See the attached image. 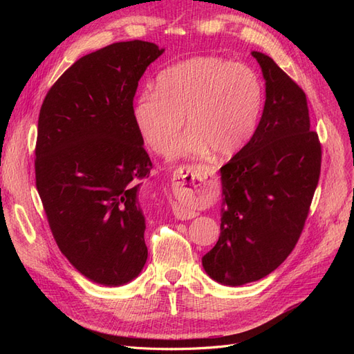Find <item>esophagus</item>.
Instances as JSON below:
<instances>
[{"label": "esophagus", "mask_w": 354, "mask_h": 354, "mask_svg": "<svg viewBox=\"0 0 354 354\" xmlns=\"http://www.w3.org/2000/svg\"><path fill=\"white\" fill-rule=\"evenodd\" d=\"M198 167L195 165H186L183 168H180V171L176 176V186L180 189V190H190L189 188H186V185H189L192 189L198 187L196 181L201 180L199 174L196 173ZM174 216L178 218V220H189V218H195L198 216V212L194 211V209H189V208H185V207H176L174 208Z\"/></svg>", "instance_id": "34e87169"}]
</instances>
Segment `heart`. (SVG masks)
<instances>
[{
	"instance_id": "heart-1",
	"label": "heart",
	"mask_w": 354,
	"mask_h": 354,
	"mask_svg": "<svg viewBox=\"0 0 354 354\" xmlns=\"http://www.w3.org/2000/svg\"><path fill=\"white\" fill-rule=\"evenodd\" d=\"M261 111L263 85L251 68L220 57H194L158 75L155 91L134 102L133 121L158 155L173 147L174 159L205 158L212 151L230 158L251 142ZM185 114L189 128L175 145Z\"/></svg>"
}]
</instances>
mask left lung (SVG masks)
Returning <instances> with one entry per match:
<instances>
[{
  "instance_id": "1",
  "label": "left lung",
  "mask_w": 354,
  "mask_h": 354,
  "mask_svg": "<svg viewBox=\"0 0 354 354\" xmlns=\"http://www.w3.org/2000/svg\"><path fill=\"white\" fill-rule=\"evenodd\" d=\"M266 81L261 120L251 142L220 168V238L202 257L207 274L226 286L263 279L291 254L320 174L322 151L310 131L304 91L260 51Z\"/></svg>"
}]
</instances>
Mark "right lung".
I'll return each instance as SVG.
<instances>
[{
    "label": "right lung",
    "mask_w": 354,
    "mask_h": 354,
    "mask_svg": "<svg viewBox=\"0 0 354 354\" xmlns=\"http://www.w3.org/2000/svg\"><path fill=\"white\" fill-rule=\"evenodd\" d=\"M165 48L115 42L81 57L47 93L35 177L62 254L103 286L130 283L147 260L140 180L152 169L133 121L142 75Z\"/></svg>",
    "instance_id": "add662e5"
}]
</instances>
